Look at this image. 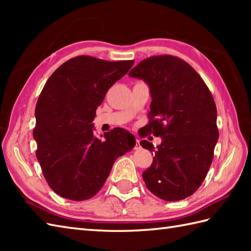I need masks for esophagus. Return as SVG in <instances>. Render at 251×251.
Instances as JSON below:
<instances>
[{"instance_id":"34e87169","label":"esophagus","mask_w":251,"mask_h":251,"mask_svg":"<svg viewBox=\"0 0 251 251\" xmlns=\"http://www.w3.org/2000/svg\"><path fill=\"white\" fill-rule=\"evenodd\" d=\"M140 148V140L136 139V145H135V149H139Z\"/></svg>"}]
</instances>
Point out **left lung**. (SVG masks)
Wrapping results in <instances>:
<instances>
[{
    "instance_id": "8db88e82",
    "label": "left lung",
    "mask_w": 251,
    "mask_h": 251,
    "mask_svg": "<svg viewBox=\"0 0 251 251\" xmlns=\"http://www.w3.org/2000/svg\"><path fill=\"white\" fill-rule=\"evenodd\" d=\"M150 86L148 131L162 137L151 166L142 173L147 188L164 201L191 196L206 178L219 138L217 108L205 82L188 62L172 55L152 56L129 72Z\"/></svg>"
}]
</instances>
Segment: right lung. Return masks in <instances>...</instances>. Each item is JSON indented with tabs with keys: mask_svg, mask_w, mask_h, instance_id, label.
<instances>
[{
	"mask_svg": "<svg viewBox=\"0 0 251 251\" xmlns=\"http://www.w3.org/2000/svg\"><path fill=\"white\" fill-rule=\"evenodd\" d=\"M134 60L77 56L47 79L35 106V155L50 189L63 199L85 201L102 188L115 159L134 148L130 132L114 128L101 140L93 131L96 109Z\"/></svg>",
	"mask_w": 251,
	"mask_h": 251,
	"instance_id": "1",
	"label": "right lung"
}]
</instances>
